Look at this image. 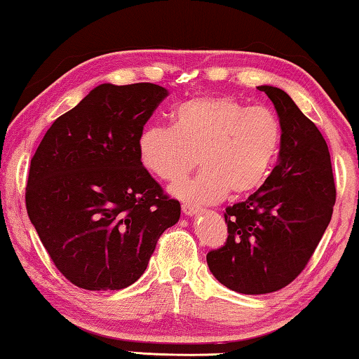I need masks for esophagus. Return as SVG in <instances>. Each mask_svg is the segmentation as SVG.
Masks as SVG:
<instances>
[{
  "label": "esophagus",
  "mask_w": 359,
  "mask_h": 359,
  "mask_svg": "<svg viewBox=\"0 0 359 359\" xmlns=\"http://www.w3.org/2000/svg\"><path fill=\"white\" fill-rule=\"evenodd\" d=\"M182 210H184L185 215H195L198 212V208L191 203H184L182 204Z\"/></svg>",
  "instance_id": "1"
}]
</instances>
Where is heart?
<instances>
[{
    "mask_svg": "<svg viewBox=\"0 0 359 359\" xmlns=\"http://www.w3.org/2000/svg\"><path fill=\"white\" fill-rule=\"evenodd\" d=\"M283 145L280 118L265 107L229 95L196 97L174 110V124H151L139 137L144 166L156 177L179 182L203 170L175 193L198 203L219 201L230 191L244 196L269 179Z\"/></svg>",
    "mask_w": 359,
    "mask_h": 359,
    "instance_id": "b5f03b06",
    "label": "heart"
}]
</instances>
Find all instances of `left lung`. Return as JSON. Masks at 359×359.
<instances>
[{"label": "left lung", "mask_w": 359, "mask_h": 359, "mask_svg": "<svg viewBox=\"0 0 359 359\" xmlns=\"http://www.w3.org/2000/svg\"><path fill=\"white\" fill-rule=\"evenodd\" d=\"M283 126L280 163L246 201L225 209L226 241L206 255L209 270L231 291L269 294L309 264L332 217L335 182L327 144L284 90L259 86Z\"/></svg>", "instance_id": "8db88e82"}]
</instances>
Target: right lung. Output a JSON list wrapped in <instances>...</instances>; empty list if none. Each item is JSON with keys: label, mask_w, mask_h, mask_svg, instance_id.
I'll return each instance as SVG.
<instances>
[{"label": "right lung", "mask_w": 359, "mask_h": 359, "mask_svg": "<svg viewBox=\"0 0 359 359\" xmlns=\"http://www.w3.org/2000/svg\"><path fill=\"white\" fill-rule=\"evenodd\" d=\"M168 90L100 84L48 129L32 158L28 217L62 275L116 291L144 275L180 204L140 161L139 137Z\"/></svg>", "instance_id": "right-lung-1"}]
</instances>
